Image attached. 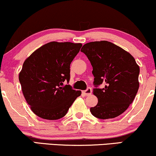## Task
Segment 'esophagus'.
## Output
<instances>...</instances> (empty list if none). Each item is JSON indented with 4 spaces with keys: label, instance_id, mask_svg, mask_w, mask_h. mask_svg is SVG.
<instances>
[{
    "label": "esophagus",
    "instance_id": "1",
    "mask_svg": "<svg viewBox=\"0 0 156 156\" xmlns=\"http://www.w3.org/2000/svg\"><path fill=\"white\" fill-rule=\"evenodd\" d=\"M91 93H92V89H91V88H90V87H88L87 89L83 91V94L85 96L90 95V94H91Z\"/></svg>",
    "mask_w": 156,
    "mask_h": 156
}]
</instances>
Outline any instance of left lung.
I'll use <instances>...</instances> for the list:
<instances>
[{
    "instance_id": "left-lung-1",
    "label": "left lung",
    "mask_w": 156,
    "mask_h": 156,
    "mask_svg": "<svg viewBox=\"0 0 156 156\" xmlns=\"http://www.w3.org/2000/svg\"><path fill=\"white\" fill-rule=\"evenodd\" d=\"M80 51L93 67V92L98 101L90 112L101 119L118 117L133 103L138 90L140 68L135 58L108 41L86 43ZM101 84L105 86L98 88Z\"/></svg>"
}]
</instances>
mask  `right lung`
<instances>
[{
    "label": "right lung",
    "mask_w": 156,
    "mask_h": 156,
    "mask_svg": "<svg viewBox=\"0 0 156 156\" xmlns=\"http://www.w3.org/2000/svg\"><path fill=\"white\" fill-rule=\"evenodd\" d=\"M82 44L51 42L24 61L19 79L31 111L44 119L63 117L81 91L64 82L70 80V66Z\"/></svg>",
    "instance_id": "obj_1"
}]
</instances>
